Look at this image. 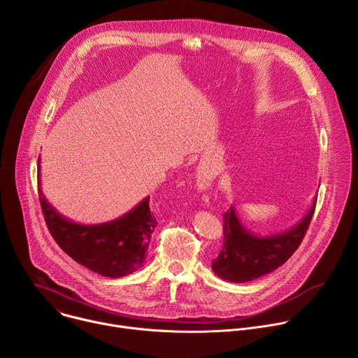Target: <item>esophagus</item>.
Here are the masks:
<instances>
[{
  "label": "esophagus",
  "instance_id": "esophagus-1",
  "mask_svg": "<svg viewBox=\"0 0 358 358\" xmlns=\"http://www.w3.org/2000/svg\"><path fill=\"white\" fill-rule=\"evenodd\" d=\"M198 180H199L201 185H208V184H207V180H206V178H203L202 176H199V178H198Z\"/></svg>",
  "mask_w": 358,
  "mask_h": 358
}]
</instances>
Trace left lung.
<instances>
[{
	"mask_svg": "<svg viewBox=\"0 0 358 358\" xmlns=\"http://www.w3.org/2000/svg\"><path fill=\"white\" fill-rule=\"evenodd\" d=\"M316 198L317 195L300 222L285 232L265 236L250 232L231 207L224 214V248L211 266L215 275L232 283H243L282 266L303 241L316 208Z\"/></svg>",
	"mask_w": 358,
	"mask_h": 358,
	"instance_id": "left-lung-1",
	"label": "left lung"
}]
</instances>
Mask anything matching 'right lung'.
Here are the masks:
<instances>
[{
	"label": "right lung",
	"mask_w": 358,
	"mask_h": 358,
	"mask_svg": "<svg viewBox=\"0 0 358 358\" xmlns=\"http://www.w3.org/2000/svg\"><path fill=\"white\" fill-rule=\"evenodd\" d=\"M38 187L46 227L73 261L106 278H122L143 266L150 236L157 225L155 214L150 211V196L123 217L103 224L85 225L61 215L45 198L41 181Z\"/></svg>",
	"instance_id": "obj_1"
}]
</instances>
